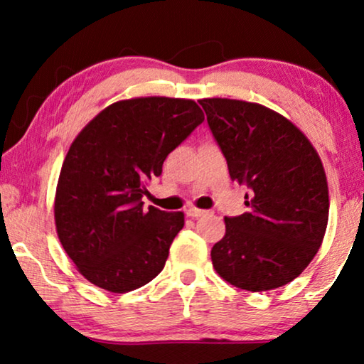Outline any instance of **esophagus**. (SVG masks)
Masks as SVG:
<instances>
[{
    "label": "esophagus",
    "instance_id": "obj_1",
    "mask_svg": "<svg viewBox=\"0 0 364 364\" xmlns=\"http://www.w3.org/2000/svg\"><path fill=\"white\" fill-rule=\"evenodd\" d=\"M205 213H208V212L207 210H200V208H196V207L187 208V215L192 217V218H198V217L205 215Z\"/></svg>",
    "mask_w": 364,
    "mask_h": 364
}]
</instances>
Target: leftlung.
<instances>
[{"label": "left lung", "mask_w": 364, "mask_h": 364, "mask_svg": "<svg viewBox=\"0 0 364 364\" xmlns=\"http://www.w3.org/2000/svg\"><path fill=\"white\" fill-rule=\"evenodd\" d=\"M198 102L232 181L250 188V210L225 217V235L210 253L213 268L242 290L287 285L313 260L326 232L330 198L321 159L295 124L262 104Z\"/></svg>", "instance_id": "1"}]
</instances>
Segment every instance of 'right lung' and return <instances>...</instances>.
<instances>
[{"label":"right lung","mask_w":364,"mask_h":364,"mask_svg":"<svg viewBox=\"0 0 364 364\" xmlns=\"http://www.w3.org/2000/svg\"><path fill=\"white\" fill-rule=\"evenodd\" d=\"M202 122L192 99L136 97L107 106L74 139L59 173L54 222L92 285L127 293L162 272L183 213L144 208L146 183Z\"/></svg>","instance_id":"1"}]
</instances>
